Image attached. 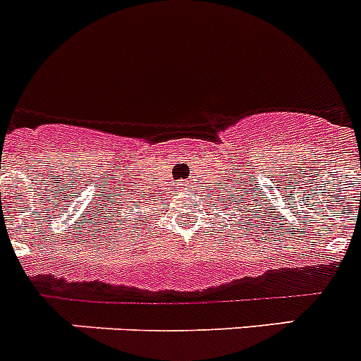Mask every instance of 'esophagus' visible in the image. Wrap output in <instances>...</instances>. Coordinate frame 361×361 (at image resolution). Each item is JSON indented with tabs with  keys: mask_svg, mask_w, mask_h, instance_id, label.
Segmentation results:
<instances>
[{
	"mask_svg": "<svg viewBox=\"0 0 361 361\" xmlns=\"http://www.w3.org/2000/svg\"><path fill=\"white\" fill-rule=\"evenodd\" d=\"M183 186H186V184H183Z\"/></svg>",
	"mask_w": 361,
	"mask_h": 361,
	"instance_id": "34e87169",
	"label": "esophagus"
}]
</instances>
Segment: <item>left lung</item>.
<instances>
[{
    "label": "left lung",
    "instance_id": "1",
    "mask_svg": "<svg viewBox=\"0 0 361 361\" xmlns=\"http://www.w3.org/2000/svg\"><path fill=\"white\" fill-rule=\"evenodd\" d=\"M224 186H226V183H224ZM240 188H235V190L233 191H226V188H222V190L219 191V197H216V199H219V204L220 206H222V204H224V206H228V212H233L235 213V209H238V212H244V209H247V204L245 202H238V200H240Z\"/></svg>",
    "mask_w": 361,
    "mask_h": 361
}]
</instances>
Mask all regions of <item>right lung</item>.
<instances>
[{
	"mask_svg": "<svg viewBox=\"0 0 361 361\" xmlns=\"http://www.w3.org/2000/svg\"><path fill=\"white\" fill-rule=\"evenodd\" d=\"M135 186H137V184H135ZM141 193H145V191H142V190L141 191L133 190L132 193H130V195H128V193H124V191H119V193H117V197H119V199H111L110 200V206H111V208H116V206H119V200H124V204H126V202L137 204V208H141L142 200H145V202H146V200H149V195L148 197H142ZM123 209L124 208H119V212H123ZM110 215L114 216V212H110ZM108 220H114V219H108Z\"/></svg>",
	"mask_w": 361,
	"mask_h": 361,
	"instance_id": "obj_1",
	"label": "right lung"
}]
</instances>
